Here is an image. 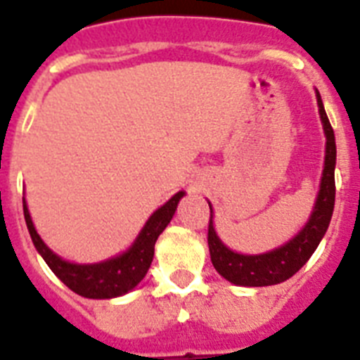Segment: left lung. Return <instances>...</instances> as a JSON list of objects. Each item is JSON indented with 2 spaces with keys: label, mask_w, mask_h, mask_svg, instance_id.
Masks as SVG:
<instances>
[{
  "label": "left lung",
  "mask_w": 360,
  "mask_h": 360,
  "mask_svg": "<svg viewBox=\"0 0 360 360\" xmlns=\"http://www.w3.org/2000/svg\"><path fill=\"white\" fill-rule=\"evenodd\" d=\"M320 120H322L323 134H326V160H323L322 180L320 191L314 202L313 213L305 222V226L285 243L280 248L265 252V254H237L230 250L217 236L213 228V210L210 204V226H207V246L212 263L219 274L233 285L240 287H266L276 285L292 278L302 266L309 261V257L316 250L322 237L328 231L329 221L333 215L335 207V163H337V145H335V132L323 110L322 97L316 91Z\"/></svg>",
  "instance_id": "8db88e82"
}]
</instances>
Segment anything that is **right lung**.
<instances>
[{
  "mask_svg": "<svg viewBox=\"0 0 360 360\" xmlns=\"http://www.w3.org/2000/svg\"><path fill=\"white\" fill-rule=\"evenodd\" d=\"M184 195L186 193L178 191L148 217V221L145 222V226L141 228L139 236L136 237L129 250L115 255L112 259L90 263V265H79V263H70V261L62 259L60 255H56L41 240V237L37 233V228L32 224L31 215H29L25 198H23V215H25L27 230L31 233L32 245L62 283L84 298L108 300L130 292L139 281L143 280L148 266L153 263L154 245H156L160 233L167 228L173 219L178 202Z\"/></svg>",
  "mask_w": 360,
  "mask_h": 360,
  "instance_id": "1",
  "label": "right lung"
}]
</instances>
